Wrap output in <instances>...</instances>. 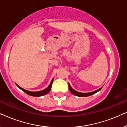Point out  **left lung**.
I'll use <instances>...</instances> for the list:
<instances>
[{
    "label": "left lung",
    "mask_w": 127,
    "mask_h": 127,
    "mask_svg": "<svg viewBox=\"0 0 127 127\" xmlns=\"http://www.w3.org/2000/svg\"><path fill=\"white\" fill-rule=\"evenodd\" d=\"M68 86H69V91L72 94H73L74 95H75V96H80V97H86V96H90V95H92L93 94H94L98 93V91H99L100 90L102 89V88L103 87V86L101 88H99L98 90H95V91H93V92H91V93H80V92H78L77 91H76V90H74L72 88V87L70 86V85L69 83H68Z\"/></svg>",
    "instance_id": "left-lung-1"
}]
</instances>
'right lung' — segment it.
<instances>
[{
  "mask_svg": "<svg viewBox=\"0 0 127 127\" xmlns=\"http://www.w3.org/2000/svg\"><path fill=\"white\" fill-rule=\"evenodd\" d=\"M53 80H54V78L53 79H52V80L51 81V83H50L49 86H48L46 88H45L44 90H41V91H36V92L28 91V90H26L25 89H24V88H22L21 87L18 86V85H17L16 83H15V84H16V86L20 88V90H21L22 91H23L24 93H25L26 94H27L29 95H31V96H32L38 97V96H43V95H46V94H47L48 93H49V92L50 91V90H51V87H52V84H53Z\"/></svg>",
  "mask_w": 127,
  "mask_h": 127,
  "instance_id": "obj_1",
  "label": "right lung"
}]
</instances>
